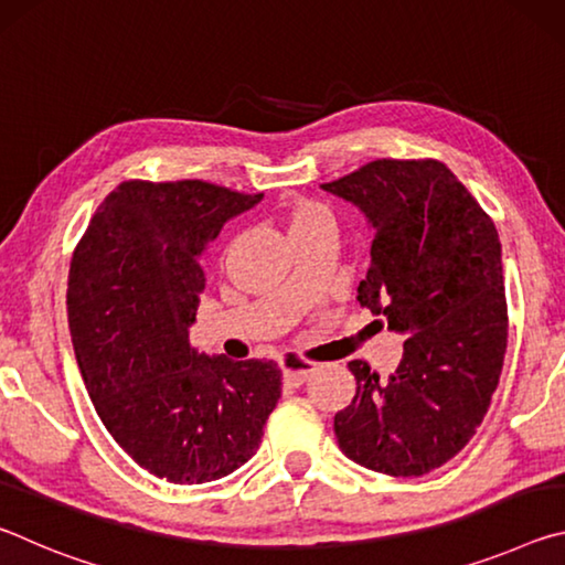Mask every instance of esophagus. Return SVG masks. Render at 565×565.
<instances>
[{
	"instance_id": "obj_1",
	"label": "esophagus",
	"mask_w": 565,
	"mask_h": 565,
	"mask_svg": "<svg viewBox=\"0 0 565 565\" xmlns=\"http://www.w3.org/2000/svg\"><path fill=\"white\" fill-rule=\"evenodd\" d=\"M281 369H284L286 381H291V384L299 386L313 374V371H317V363L306 361L301 356H294V353H286V356H281Z\"/></svg>"
}]
</instances>
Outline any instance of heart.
<instances>
[{
  "label": "heart",
  "instance_id": "1",
  "mask_svg": "<svg viewBox=\"0 0 565 565\" xmlns=\"http://www.w3.org/2000/svg\"><path fill=\"white\" fill-rule=\"evenodd\" d=\"M319 224H333L331 212L323 204L299 202V204L291 209L289 234L301 232V228H309V226H319Z\"/></svg>",
  "mask_w": 565,
  "mask_h": 565
}]
</instances>
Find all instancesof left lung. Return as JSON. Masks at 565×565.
Here are the masks:
<instances>
[{
    "mask_svg": "<svg viewBox=\"0 0 565 565\" xmlns=\"http://www.w3.org/2000/svg\"><path fill=\"white\" fill-rule=\"evenodd\" d=\"M323 191L374 226L359 303L406 333L396 374L351 361L356 396L333 416L343 454L388 476H424L461 451L499 386L509 309L491 216L436 159H376Z\"/></svg>",
    "mask_w": 565,
    "mask_h": 565,
    "instance_id": "1",
    "label": "left lung"
}]
</instances>
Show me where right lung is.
Returning a JSON list of instances; mask_svg holds the SVG:
<instances>
[{
    "instance_id": "obj_1",
    "label": "right lung",
    "mask_w": 565,
    "mask_h": 565,
    "mask_svg": "<svg viewBox=\"0 0 565 565\" xmlns=\"http://www.w3.org/2000/svg\"><path fill=\"white\" fill-rule=\"evenodd\" d=\"M264 194L202 179L121 181L76 244L70 331L102 424L149 473L206 483L244 466L281 396L274 361L191 349L202 256Z\"/></svg>"
}]
</instances>
